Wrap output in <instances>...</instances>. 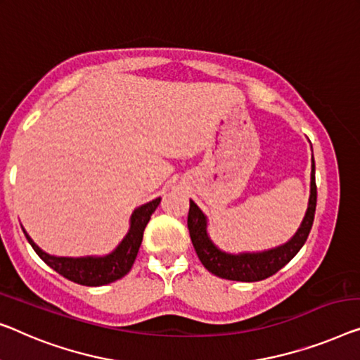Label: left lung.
I'll list each match as a JSON object with an SVG mask.
<instances>
[{
	"instance_id": "left-lung-1",
	"label": "left lung",
	"mask_w": 360,
	"mask_h": 360,
	"mask_svg": "<svg viewBox=\"0 0 360 360\" xmlns=\"http://www.w3.org/2000/svg\"><path fill=\"white\" fill-rule=\"evenodd\" d=\"M315 207H317V186H315V163L312 155V173H310V195L307 210H305L297 231L284 244L262 252H240V254L224 252L208 236L207 214L198 208L194 200H191L187 228H189L191 240L194 244L198 259H200L202 265L208 271L219 278H224V280L254 283L275 275L288 262L294 259V255L302 248L305 240H307L310 229H312Z\"/></svg>"
}]
</instances>
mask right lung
<instances>
[{
    "label": "right lung",
    "instance_id": "obj_1",
    "mask_svg": "<svg viewBox=\"0 0 360 360\" xmlns=\"http://www.w3.org/2000/svg\"><path fill=\"white\" fill-rule=\"evenodd\" d=\"M162 202V197L155 198L152 202L143 203L132 212L131 219H129V229L124 238L116 249H112L106 255H87V257H58L50 255L45 250H41L37 245L25 229L27 240L32 245L40 259L45 264L53 268V270L60 273L64 278L71 280L82 286H103L116 280H121L126 276L136 262L139 248L142 244L143 229L150 221L152 213L157 210V207Z\"/></svg>",
    "mask_w": 360,
    "mask_h": 360
}]
</instances>
